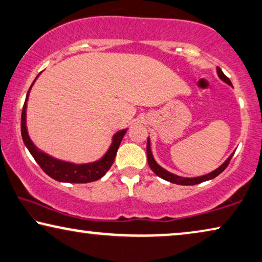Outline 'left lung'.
<instances>
[{"mask_svg":"<svg viewBox=\"0 0 262 262\" xmlns=\"http://www.w3.org/2000/svg\"><path fill=\"white\" fill-rule=\"evenodd\" d=\"M217 74L219 77L222 79L223 81L227 82L228 85H232V82H230L229 78L226 77L225 73L221 71V68L217 67ZM146 155H147V163H149V166L151 168V170L156 173L158 177L163 178V180L168 181V182H171V183H175V184H181V185H194V184H199V183H202L204 181H209V180H213L216 176H219L220 173H221L223 170H225L227 166H228L230 159H232L233 155H230V157L227 159V161L223 163V164L217 168L216 170H214L213 172L210 173H207V175L204 176H200V177H195V178H185V177H181V176H177V175H173V173L166 171L165 169H163L162 166H159L156 161L154 159L152 154H151V149H150V139L147 138V144H146Z\"/></svg>","mask_w":262,"mask_h":262,"instance_id":"left-lung-1","label":"left lung"}]
</instances>
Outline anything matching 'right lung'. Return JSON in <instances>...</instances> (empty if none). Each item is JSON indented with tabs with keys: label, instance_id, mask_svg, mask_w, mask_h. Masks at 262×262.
Wrapping results in <instances>:
<instances>
[{
	"label": "right lung",
	"instance_id": "1",
	"mask_svg": "<svg viewBox=\"0 0 262 262\" xmlns=\"http://www.w3.org/2000/svg\"><path fill=\"white\" fill-rule=\"evenodd\" d=\"M30 89H32V86H30ZM29 90L27 97H26L24 108H22L21 135L25 145L27 146L29 152L32 154V156L35 159L37 164L40 165V168L42 169L49 177L54 178V180L59 182H67V183H89V182L97 181L103 177L105 173L108 171V169L111 168L113 162H115L117 150H118L124 135L126 134V128L117 132V134L113 136L111 146H110L107 152L104 155V157L99 159V161L94 163H89V164H73V163L59 161V159L53 158L51 156H48V155L43 154L42 151L37 150L36 146L34 145L32 140L29 138L27 127H26V108H27Z\"/></svg>",
	"mask_w": 262,
	"mask_h": 262
}]
</instances>
